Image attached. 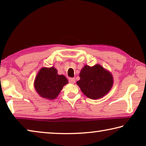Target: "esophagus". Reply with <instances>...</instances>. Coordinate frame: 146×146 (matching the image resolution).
Wrapping results in <instances>:
<instances>
[{"mask_svg": "<svg viewBox=\"0 0 146 146\" xmlns=\"http://www.w3.org/2000/svg\"><path fill=\"white\" fill-rule=\"evenodd\" d=\"M69 82L71 84H74L75 82V78H69Z\"/></svg>", "mask_w": 146, "mask_h": 146, "instance_id": "34e87169", "label": "esophagus"}]
</instances>
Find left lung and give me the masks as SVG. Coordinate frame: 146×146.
<instances>
[{
    "instance_id": "1",
    "label": "left lung",
    "mask_w": 146,
    "mask_h": 146,
    "mask_svg": "<svg viewBox=\"0 0 146 146\" xmlns=\"http://www.w3.org/2000/svg\"><path fill=\"white\" fill-rule=\"evenodd\" d=\"M80 79L76 82L82 92L91 99H99L109 93L113 85L111 73L100 64L85 65L79 74Z\"/></svg>"
}]
</instances>
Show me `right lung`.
I'll list each match as a JSON object with an SVG mask.
<instances>
[{
    "instance_id": "right-lung-1",
    "label": "right lung",
    "mask_w": 146,
    "mask_h": 146,
    "mask_svg": "<svg viewBox=\"0 0 146 146\" xmlns=\"http://www.w3.org/2000/svg\"><path fill=\"white\" fill-rule=\"evenodd\" d=\"M68 83L63 75H58L56 69L41 68L34 81V88L39 96L48 100H54L58 97L63 87Z\"/></svg>"
}]
</instances>
